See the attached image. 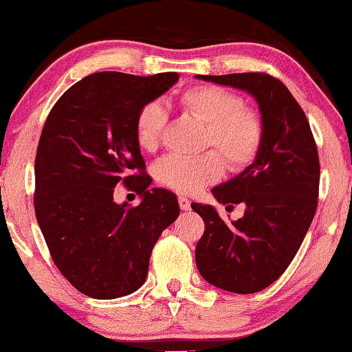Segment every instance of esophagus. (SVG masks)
I'll return each instance as SVG.
<instances>
[{
  "label": "esophagus",
  "instance_id": "34e87169",
  "mask_svg": "<svg viewBox=\"0 0 352 352\" xmlns=\"http://www.w3.org/2000/svg\"><path fill=\"white\" fill-rule=\"evenodd\" d=\"M179 206L182 210H190V200H188L187 197L179 195Z\"/></svg>",
  "mask_w": 352,
  "mask_h": 352
}]
</instances>
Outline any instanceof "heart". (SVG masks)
<instances>
[{
  "label": "heart",
  "instance_id": "heart-1",
  "mask_svg": "<svg viewBox=\"0 0 352 352\" xmlns=\"http://www.w3.org/2000/svg\"><path fill=\"white\" fill-rule=\"evenodd\" d=\"M179 105L206 125L204 146H215L232 168L254 160L264 125L257 111L244 107L237 94L217 85H197L179 96ZM167 113L160 103H146L135 120L137 144L146 152L158 148ZM223 162L215 152L199 157L168 155L155 165L157 180L180 194H195L222 177Z\"/></svg>",
  "mask_w": 352,
  "mask_h": 352
}]
</instances>
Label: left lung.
Returning <instances> with one entry per match:
<instances>
[{"label": "left lung", "mask_w": 352, "mask_h": 352, "mask_svg": "<svg viewBox=\"0 0 352 352\" xmlns=\"http://www.w3.org/2000/svg\"><path fill=\"white\" fill-rule=\"evenodd\" d=\"M195 78L249 94L264 125L252 164L212 188L226 210L241 204L244 215L226 222L214 206L192 204L206 223L195 247L200 276L223 291L252 294L283 276L314 219L320 172L318 146L302 108L274 76L232 73Z\"/></svg>", "instance_id": "8db88e82"}]
</instances>
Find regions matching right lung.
Listing matches in <instances>:
<instances>
[{"label": "right lung", "instance_id": "right-lung-1", "mask_svg": "<svg viewBox=\"0 0 352 352\" xmlns=\"http://www.w3.org/2000/svg\"><path fill=\"white\" fill-rule=\"evenodd\" d=\"M179 73L102 72L68 88L46 118L34 160V212L53 262L85 296L117 299L145 283L160 234L180 214L177 195L152 184L135 120ZM141 195L117 204L114 187Z\"/></svg>", "mask_w": 352, "mask_h": 352}]
</instances>
